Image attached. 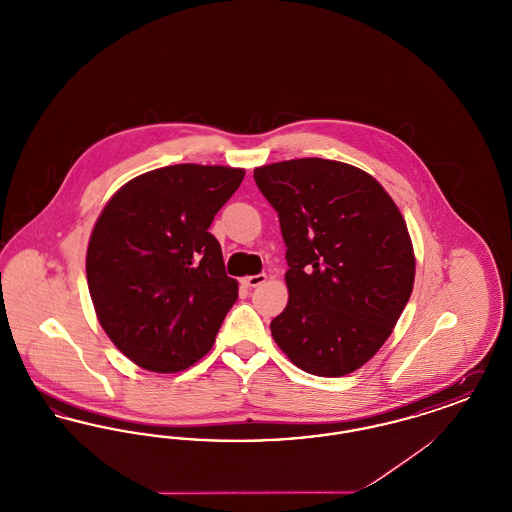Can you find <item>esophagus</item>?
Masks as SVG:
<instances>
[{
    "instance_id": "obj_1",
    "label": "esophagus",
    "mask_w": 512,
    "mask_h": 512,
    "mask_svg": "<svg viewBox=\"0 0 512 512\" xmlns=\"http://www.w3.org/2000/svg\"><path fill=\"white\" fill-rule=\"evenodd\" d=\"M267 280V274H253V276H245L242 278V286L245 288H257Z\"/></svg>"
}]
</instances>
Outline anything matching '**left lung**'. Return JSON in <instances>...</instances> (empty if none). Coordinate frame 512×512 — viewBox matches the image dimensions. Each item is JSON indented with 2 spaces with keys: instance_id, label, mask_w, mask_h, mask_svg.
<instances>
[{
  "instance_id": "obj_1",
  "label": "left lung",
  "mask_w": 512,
  "mask_h": 512,
  "mask_svg": "<svg viewBox=\"0 0 512 512\" xmlns=\"http://www.w3.org/2000/svg\"><path fill=\"white\" fill-rule=\"evenodd\" d=\"M253 178L288 247L290 299L270 322L272 338L309 374L357 370L413 292V244L397 205L370 174L328 159L272 163Z\"/></svg>"
}]
</instances>
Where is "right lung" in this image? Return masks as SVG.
Here are the masks:
<instances>
[{
  "mask_svg": "<svg viewBox=\"0 0 512 512\" xmlns=\"http://www.w3.org/2000/svg\"><path fill=\"white\" fill-rule=\"evenodd\" d=\"M245 171L172 165L124 184L101 211L88 288L105 334L132 363L178 372L213 347L238 299L209 232Z\"/></svg>",
  "mask_w": 512,
  "mask_h": 512,
  "instance_id": "add662e5",
  "label": "right lung"
}]
</instances>
